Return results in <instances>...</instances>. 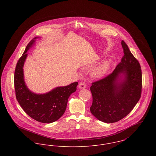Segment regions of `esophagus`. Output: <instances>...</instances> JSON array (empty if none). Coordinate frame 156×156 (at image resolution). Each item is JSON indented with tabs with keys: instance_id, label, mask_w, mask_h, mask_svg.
Segmentation results:
<instances>
[{
	"instance_id": "34e87169",
	"label": "esophagus",
	"mask_w": 156,
	"mask_h": 156,
	"mask_svg": "<svg viewBox=\"0 0 156 156\" xmlns=\"http://www.w3.org/2000/svg\"><path fill=\"white\" fill-rule=\"evenodd\" d=\"M78 87H79V88H80V89H85L87 87V85L84 82H80L79 84Z\"/></svg>"
}]
</instances>
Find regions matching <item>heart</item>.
Wrapping results in <instances>:
<instances>
[{"label":"heart","mask_w":156,"mask_h":156,"mask_svg":"<svg viewBox=\"0 0 156 156\" xmlns=\"http://www.w3.org/2000/svg\"><path fill=\"white\" fill-rule=\"evenodd\" d=\"M111 65L110 61L104 60L94 67L90 71V75L94 78H100L104 76L108 71Z\"/></svg>","instance_id":"b5f03b06"}]
</instances>
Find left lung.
Returning <instances> with one entry per match:
<instances>
[{"label": "left lung", "mask_w": 156, "mask_h": 156, "mask_svg": "<svg viewBox=\"0 0 156 156\" xmlns=\"http://www.w3.org/2000/svg\"><path fill=\"white\" fill-rule=\"evenodd\" d=\"M124 56L111 74L92 83L91 113L98 120L113 123L133 110L141 95L142 71L138 61L122 40Z\"/></svg>", "instance_id": "1"}]
</instances>
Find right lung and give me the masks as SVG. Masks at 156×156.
Segmentation results:
<instances>
[{
    "label": "right lung",
    "instance_id": "1",
    "mask_svg": "<svg viewBox=\"0 0 156 156\" xmlns=\"http://www.w3.org/2000/svg\"><path fill=\"white\" fill-rule=\"evenodd\" d=\"M38 38L35 37L29 43L17 62L14 73L16 96L23 111L30 117L40 122L51 123L64 115L68 98L76 90L78 82L56 87L45 94H36L29 89L24 79L23 67L27 56V51Z\"/></svg>",
    "mask_w": 156,
    "mask_h": 156
}]
</instances>
